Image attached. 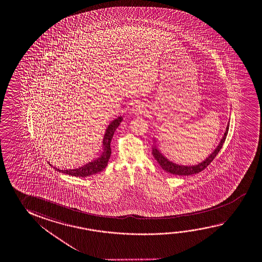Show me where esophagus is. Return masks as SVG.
<instances>
[{
  "label": "esophagus",
  "mask_w": 262,
  "mask_h": 262,
  "mask_svg": "<svg viewBox=\"0 0 262 262\" xmlns=\"http://www.w3.org/2000/svg\"><path fill=\"white\" fill-rule=\"evenodd\" d=\"M132 112L135 115H139V114H142L144 112V107L142 106L141 103H136L133 106L132 108Z\"/></svg>",
  "instance_id": "obj_1"
}]
</instances>
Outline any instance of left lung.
<instances>
[{"label":"left lung","instance_id":"1","mask_svg":"<svg viewBox=\"0 0 262 262\" xmlns=\"http://www.w3.org/2000/svg\"><path fill=\"white\" fill-rule=\"evenodd\" d=\"M228 124H229V122H228ZM228 124H227L226 132L224 133L223 137L221 139V141L219 142L217 147L214 149V151L205 161H203L202 163H199L198 164H195V165L186 166V165H179L177 163H172L171 161H169L165 156H163L162 155V152L156 148L155 145L152 148L151 154L154 155L155 160L158 162L160 166L163 168L165 172L172 173V174H174V176H191V174L198 173V172H201L205 168L207 167L210 164L211 162L215 158V156L219 154V150H221L224 142L226 141L227 133H228V128H229V125Z\"/></svg>","mask_w":262,"mask_h":262}]
</instances>
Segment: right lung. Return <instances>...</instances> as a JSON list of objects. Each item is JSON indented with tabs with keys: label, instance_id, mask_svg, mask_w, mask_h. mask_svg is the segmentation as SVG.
I'll use <instances>...</instances> for the list:
<instances>
[{
	"label": "right lung",
	"instance_id": "obj_1",
	"mask_svg": "<svg viewBox=\"0 0 262 262\" xmlns=\"http://www.w3.org/2000/svg\"><path fill=\"white\" fill-rule=\"evenodd\" d=\"M122 120V117L120 116L114 120H112L110 125L107 126L106 133L104 134L103 138V151L101 156L94 161L86 163L81 167L77 169H69V170H60L55 168L58 172H64L69 176H77V177H86V176H92L95 173L103 171L107 165V162L111 158L112 149H111V142H112L113 134L115 133L117 128L120 126V122ZM51 165V164H50ZM52 166V165H51Z\"/></svg>",
	"mask_w": 262,
	"mask_h": 262
}]
</instances>
